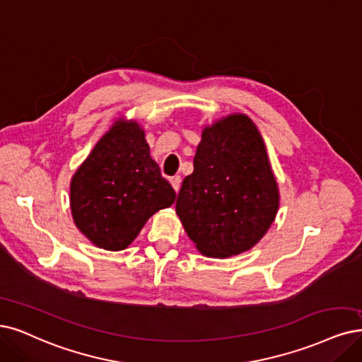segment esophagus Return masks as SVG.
<instances>
[{"instance_id":"34e87169","label":"esophagus","mask_w":362,"mask_h":362,"mask_svg":"<svg viewBox=\"0 0 362 362\" xmlns=\"http://www.w3.org/2000/svg\"><path fill=\"white\" fill-rule=\"evenodd\" d=\"M180 182H182V177L180 176H174V177H171L170 179V183H171V186L174 188V191H179V188H180Z\"/></svg>"}]
</instances>
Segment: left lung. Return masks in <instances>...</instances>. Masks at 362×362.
<instances>
[{
  "label": "left lung",
  "instance_id": "obj_1",
  "mask_svg": "<svg viewBox=\"0 0 362 362\" xmlns=\"http://www.w3.org/2000/svg\"><path fill=\"white\" fill-rule=\"evenodd\" d=\"M279 209V191L262 137L245 115L203 131L194 173L186 176L176 211L197 249L226 258L255 246Z\"/></svg>",
  "mask_w": 362,
  "mask_h": 362
}]
</instances>
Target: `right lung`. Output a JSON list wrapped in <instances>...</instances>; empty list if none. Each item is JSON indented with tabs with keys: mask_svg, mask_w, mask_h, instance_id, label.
Returning <instances> with one entry per match:
<instances>
[{
	"mask_svg": "<svg viewBox=\"0 0 362 362\" xmlns=\"http://www.w3.org/2000/svg\"><path fill=\"white\" fill-rule=\"evenodd\" d=\"M176 192L151 158L144 132L119 120L93 147L71 180L70 203L77 228L105 250H122L155 211Z\"/></svg>",
	"mask_w": 362,
	"mask_h": 362,
	"instance_id": "1",
	"label": "right lung"
}]
</instances>
